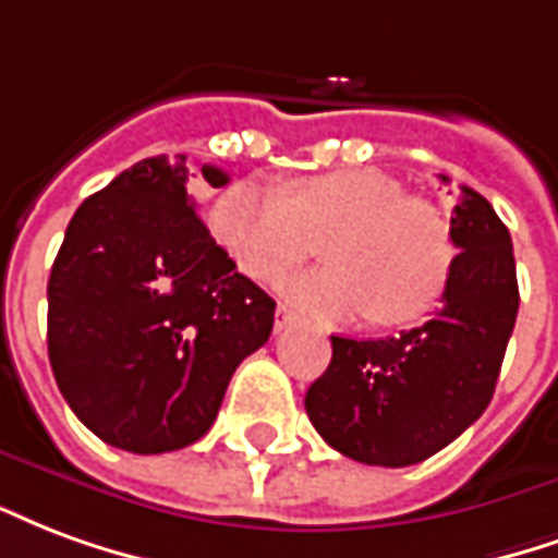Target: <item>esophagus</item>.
Listing matches in <instances>:
<instances>
[{"instance_id": "1", "label": "esophagus", "mask_w": 558, "mask_h": 558, "mask_svg": "<svg viewBox=\"0 0 558 558\" xmlns=\"http://www.w3.org/2000/svg\"><path fill=\"white\" fill-rule=\"evenodd\" d=\"M294 320H296V315H294V312H291V308H288V306H279V308H276L274 329H276V332H282V329L291 327Z\"/></svg>"}]
</instances>
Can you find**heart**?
I'll use <instances>...</instances> for the list:
<instances>
[{"mask_svg": "<svg viewBox=\"0 0 558 558\" xmlns=\"http://www.w3.org/2000/svg\"><path fill=\"white\" fill-rule=\"evenodd\" d=\"M210 231L240 274L279 279L327 241V267L296 276L284 294L324 320L372 315L410 324L437 306L454 270V231L428 198L404 195L392 174L360 166L312 174L291 193L238 184L219 195Z\"/></svg>", "mask_w": 558, "mask_h": 558, "instance_id": "b5f03b06", "label": "heart"}]
</instances>
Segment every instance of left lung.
Wrapping results in <instances>:
<instances>
[{"instance_id":"obj_1","label":"left lung","mask_w":558,"mask_h":558,"mask_svg":"<svg viewBox=\"0 0 558 558\" xmlns=\"http://www.w3.org/2000/svg\"><path fill=\"white\" fill-rule=\"evenodd\" d=\"M440 181L449 184L446 174ZM451 231L458 255L434 318L386 339L332 336L327 372L308 386V418L344 458L372 466L425 461L494 398L520 306L511 234L470 186H461Z\"/></svg>"}]
</instances>
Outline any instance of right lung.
Returning a JSON list of instances; mask_svg holds the SVG:
<instances>
[{
  "instance_id": "1",
  "label": "right lung",
  "mask_w": 558,
  "mask_h": 558,
  "mask_svg": "<svg viewBox=\"0 0 558 558\" xmlns=\"http://www.w3.org/2000/svg\"><path fill=\"white\" fill-rule=\"evenodd\" d=\"M186 157H148L76 207L47 284V348L76 418L133 454L205 437L270 339L274 296L238 274L186 195ZM210 186L229 184L202 166Z\"/></svg>"
}]
</instances>
